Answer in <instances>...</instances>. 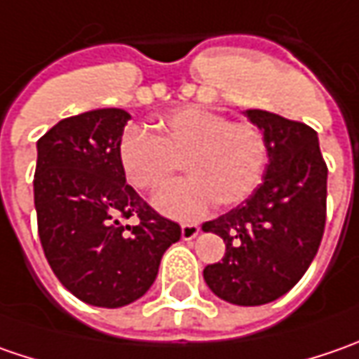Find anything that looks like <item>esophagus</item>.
I'll return each mask as SVG.
<instances>
[{
    "instance_id": "obj_1",
    "label": "esophagus",
    "mask_w": 359,
    "mask_h": 359,
    "mask_svg": "<svg viewBox=\"0 0 359 359\" xmlns=\"http://www.w3.org/2000/svg\"><path fill=\"white\" fill-rule=\"evenodd\" d=\"M200 233V226L198 224H184L182 226V238L184 240H194Z\"/></svg>"
}]
</instances>
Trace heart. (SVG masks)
Returning a JSON list of instances; mask_svg holds the SVG:
<instances>
[{
    "mask_svg": "<svg viewBox=\"0 0 359 359\" xmlns=\"http://www.w3.org/2000/svg\"><path fill=\"white\" fill-rule=\"evenodd\" d=\"M158 135L128 128L118 142L119 165L140 191H159L180 170L187 180L161 191L156 203L163 214L196 219L215 201L238 205L254 194L268 161V144L252 121H229L200 105L173 109L156 121Z\"/></svg>",
    "mask_w": 359,
    "mask_h": 359,
    "instance_id": "obj_1",
    "label": "heart"
}]
</instances>
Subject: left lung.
I'll list each match as a JSON object with an SVG mask.
<instances>
[{
    "label": "left lung",
    "mask_w": 359,
    "mask_h": 359,
    "mask_svg": "<svg viewBox=\"0 0 359 359\" xmlns=\"http://www.w3.org/2000/svg\"><path fill=\"white\" fill-rule=\"evenodd\" d=\"M245 116L264 131L269 163L248 200L201 226L226 241V255L205 266L203 280L229 304L262 306L287 294L318 254L327 165L310 126L264 109Z\"/></svg>",
    "instance_id": "1"
}]
</instances>
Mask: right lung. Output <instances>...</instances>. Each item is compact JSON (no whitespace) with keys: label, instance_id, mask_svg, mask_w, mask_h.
Here are the masks:
<instances>
[{"label":"right lung","instance_id":"obj_1","mask_svg":"<svg viewBox=\"0 0 359 359\" xmlns=\"http://www.w3.org/2000/svg\"><path fill=\"white\" fill-rule=\"evenodd\" d=\"M130 114L118 107L62 119L37 140L34 201L49 268L81 302L121 308L156 282L182 228L126 184L118 142ZM136 217L135 226L125 219Z\"/></svg>","mask_w":359,"mask_h":359}]
</instances>
